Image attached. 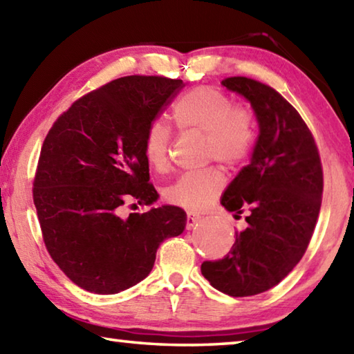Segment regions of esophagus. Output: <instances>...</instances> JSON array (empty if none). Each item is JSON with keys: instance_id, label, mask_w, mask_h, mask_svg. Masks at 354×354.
Segmentation results:
<instances>
[{"instance_id": "esophagus-1", "label": "esophagus", "mask_w": 354, "mask_h": 354, "mask_svg": "<svg viewBox=\"0 0 354 354\" xmlns=\"http://www.w3.org/2000/svg\"><path fill=\"white\" fill-rule=\"evenodd\" d=\"M200 220H201V217L198 214L187 212V218H185V226H187V230H190V227H194Z\"/></svg>"}]
</instances>
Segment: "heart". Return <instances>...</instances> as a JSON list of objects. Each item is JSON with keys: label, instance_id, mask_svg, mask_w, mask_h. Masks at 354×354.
<instances>
[{"label": "heart", "instance_id": "obj_1", "mask_svg": "<svg viewBox=\"0 0 354 354\" xmlns=\"http://www.w3.org/2000/svg\"><path fill=\"white\" fill-rule=\"evenodd\" d=\"M175 124L181 131L205 134V158L218 160L226 167L242 165L251 153L256 139L254 118L248 109L234 106L218 88L203 86L179 98L171 111ZM171 131L162 120H153L143 137V153L154 170L169 167ZM225 175L218 167L185 171L165 189L170 205L203 211L221 194Z\"/></svg>", "mask_w": 354, "mask_h": 354}]
</instances>
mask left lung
I'll return each mask as SVG.
<instances>
[{"instance_id": "8db88e82", "label": "left lung", "mask_w": 354, "mask_h": 354, "mask_svg": "<svg viewBox=\"0 0 354 354\" xmlns=\"http://www.w3.org/2000/svg\"><path fill=\"white\" fill-rule=\"evenodd\" d=\"M221 84L250 101L259 136L251 162L221 196L230 212L248 209V226L236 232L223 259L203 262L201 273L226 295L251 297L281 283L306 253L322 206L323 170L313 133L283 95L245 76Z\"/></svg>"}]
</instances>
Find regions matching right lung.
I'll return each instance as SVG.
<instances>
[{"mask_svg":"<svg viewBox=\"0 0 354 354\" xmlns=\"http://www.w3.org/2000/svg\"><path fill=\"white\" fill-rule=\"evenodd\" d=\"M181 88L164 76L118 77L76 100L48 131L34 205L48 253L84 290L113 295L140 283L159 245L184 231L176 206L120 215L129 201L158 200L143 137Z\"/></svg>","mask_w":354,"mask_h":354,"instance_id":"obj_1","label":"right lung"}]
</instances>
